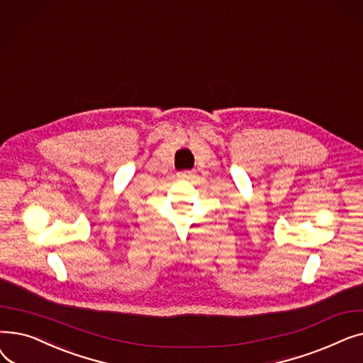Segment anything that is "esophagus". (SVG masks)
Masks as SVG:
<instances>
[{
  "label": "esophagus",
  "mask_w": 363,
  "mask_h": 363,
  "mask_svg": "<svg viewBox=\"0 0 363 363\" xmlns=\"http://www.w3.org/2000/svg\"><path fill=\"white\" fill-rule=\"evenodd\" d=\"M193 175L194 174L191 170H182V172H179L177 177H178V179H189V178H193Z\"/></svg>",
  "instance_id": "esophagus-1"
}]
</instances>
